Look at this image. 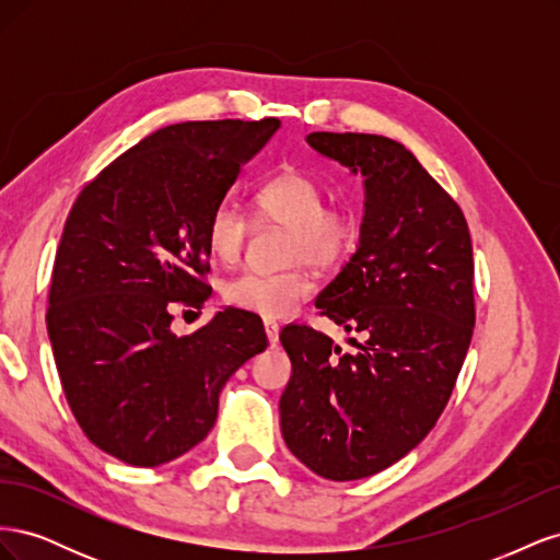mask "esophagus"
I'll list each match as a JSON object with an SVG mask.
<instances>
[{"mask_svg":"<svg viewBox=\"0 0 560 560\" xmlns=\"http://www.w3.org/2000/svg\"><path fill=\"white\" fill-rule=\"evenodd\" d=\"M264 329H266L268 343L270 346H278V341H280V327L276 325V322L273 319H264Z\"/></svg>","mask_w":560,"mask_h":560,"instance_id":"esophagus-1","label":"esophagus"}]
</instances>
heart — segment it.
<instances>
[{
    "mask_svg": "<svg viewBox=\"0 0 560 560\" xmlns=\"http://www.w3.org/2000/svg\"><path fill=\"white\" fill-rule=\"evenodd\" d=\"M325 206V189L299 171L276 175L254 194V217L261 224H282L290 229L284 245L287 261L306 259L315 266H334L352 249L358 235L352 217ZM247 235L249 219L238 208L222 202L212 210L206 226V243L219 264L238 261ZM311 287L308 276L301 268L273 276L243 273L224 284V301L238 311L276 319L290 315L296 303L311 294Z\"/></svg>",
    "mask_w": 560,
    "mask_h": 560,
    "instance_id": "b5f03b06",
    "label": "heart"
}]
</instances>
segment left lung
Wrapping results in <instances>:
<instances>
[{
  "instance_id": "left-lung-1",
  "label": "left lung",
  "mask_w": 560,
  "mask_h": 560,
  "mask_svg": "<svg viewBox=\"0 0 560 560\" xmlns=\"http://www.w3.org/2000/svg\"><path fill=\"white\" fill-rule=\"evenodd\" d=\"M319 156L362 175L358 252L315 306L364 341L290 325L292 378L280 397L284 444L315 474L354 481L416 448L442 416L471 341L474 264L460 208L404 144L311 132Z\"/></svg>"
}]
</instances>
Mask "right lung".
Instances as JSON below:
<instances>
[{"label":"right lung","mask_w":560,"mask_h":560,"mask_svg":"<svg viewBox=\"0 0 560 560\" xmlns=\"http://www.w3.org/2000/svg\"><path fill=\"white\" fill-rule=\"evenodd\" d=\"M278 128V118L161 128L109 163L67 217L48 338L77 422L116 460L159 467L200 444L226 381L268 346L261 322L238 308L182 338L171 322L177 306L210 299L208 219Z\"/></svg>","instance_id":"obj_1"}]
</instances>
